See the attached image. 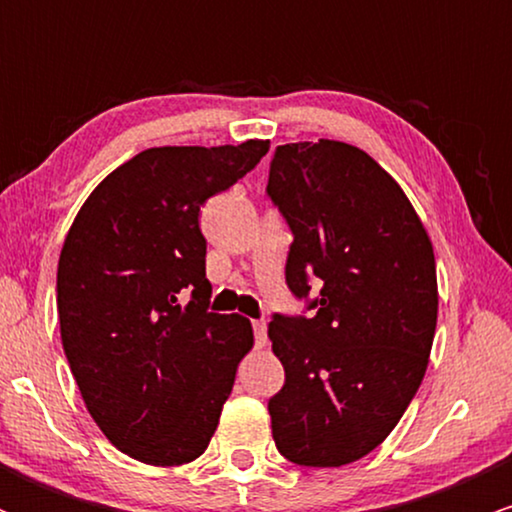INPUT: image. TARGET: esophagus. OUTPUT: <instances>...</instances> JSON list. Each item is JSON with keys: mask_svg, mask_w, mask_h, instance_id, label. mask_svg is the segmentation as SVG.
<instances>
[{"mask_svg": "<svg viewBox=\"0 0 512 512\" xmlns=\"http://www.w3.org/2000/svg\"><path fill=\"white\" fill-rule=\"evenodd\" d=\"M252 330H255V346L257 349H264L267 346V322L255 320L252 322Z\"/></svg>", "mask_w": 512, "mask_h": 512, "instance_id": "34e87169", "label": "esophagus"}]
</instances>
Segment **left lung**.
Instances as JSON below:
<instances>
[{
	"instance_id": "left-lung-1",
	"label": "left lung",
	"mask_w": 512,
	"mask_h": 512,
	"mask_svg": "<svg viewBox=\"0 0 512 512\" xmlns=\"http://www.w3.org/2000/svg\"><path fill=\"white\" fill-rule=\"evenodd\" d=\"M267 195L293 233L286 284L313 317L274 315L286 383L269 399L286 460L342 467L390 436L424 380L438 320L436 257L397 180L358 146H276Z\"/></svg>"
}]
</instances>
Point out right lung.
<instances>
[{"instance_id": "1", "label": "right lung", "mask_w": 512, "mask_h": 512, "mask_svg": "<svg viewBox=\"0 0 512 512\" xmlns=\"http://www.w3.org/2000/svg\"><path fill=\"white\" fill-rule=\"evenodd\" d=\"M267 151L264 139L146 149L88 195L64 238V354L88 414L134 460H197L255 344L250 320L207 313L199 207Z\"/></svg>"}]
</instances>
